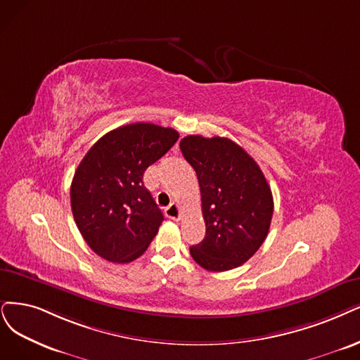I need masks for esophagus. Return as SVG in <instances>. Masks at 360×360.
I'll list each match as a JSON object with an SVG mask.
<instances>
[{"mask_svg": "<svg viewBox=\"0 0 360 360\" xmlns=\"http://www.w3.org/2000/svg\"><path fill=\"white\" fill-rule=\"evenodd\" d=\"M165 215L173 221H178L181 218V210L179 206L176 203H170L166 209H165Z\"/></svg>", "mask_w": 360, "mask_h": 360, "instance_id": "1", "label": "esophagus"}]
</instances>
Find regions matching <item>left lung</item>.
<instances>
[{"label": "left lung", "instance_id": "left-lung-1", "mask_svg": "<svg viewBox=\"0 0 360 360\" xmlns=\"http://www.w3.org/2000/svg\"><path fill=\"white\" fill-rule=\"evenodd\" d=\"M179 148L194 167L206 224L203 240L190 248L209 271H227L246 262L269 234L273 195L257 162L227 138L185 136Z\"/></svg>", "mask_w": 360, "mask_h": 360}]
</instances>
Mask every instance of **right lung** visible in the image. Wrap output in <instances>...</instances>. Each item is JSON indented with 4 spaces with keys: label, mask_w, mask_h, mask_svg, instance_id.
<instances>
[{
    "label": "right lung",
    "mask_w": 360,
    "mask_h": 360,
    "mask_svg": "<svg viewBox=\"0 0 360 360\" xmlns=\"http://www.w3.org/2000/svg\"><path fill=\"white\" fill-rule=\"evenodd\" d=\"M178 138L172 127L122 126L103 135L78 165L71 184L72 215L101 258L126 264L150 246L165 217L145 188L143 173Z\"/></svg>",
    "instance_id": "right-lung-1"
}]
</instances>
